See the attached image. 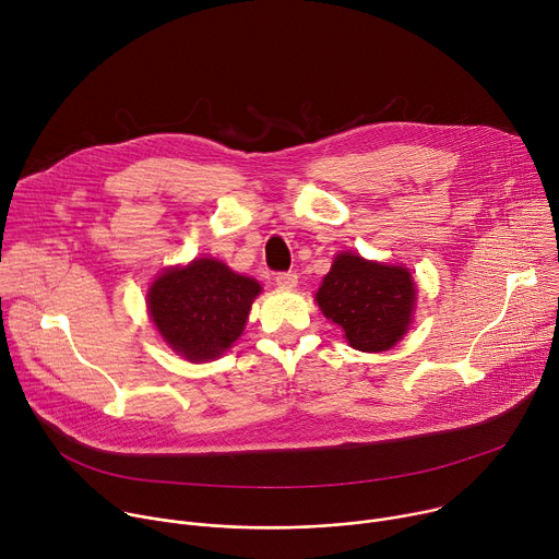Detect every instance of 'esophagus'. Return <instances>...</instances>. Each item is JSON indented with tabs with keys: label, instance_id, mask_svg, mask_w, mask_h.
Listing matches in <instances>:
<instances>
[{
	"label": "esophagus",
	"instance_id": "obj_1",
	"mask_svg": "<svg viewBox=\"0 0 559 559\" xmlns=\"http://www.w3.org/2000/svg\"><path fill=\"white\" fill-rule=\"evenodd\" d=\"M274 281H276V285H278V287L292 289V287H296V283H298V276H296L294 272H278Z\"/></svg>",
	"mask_w": 559,
	"mask_h": 559
}]
</instances>
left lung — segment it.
<instances>
[{
    "instance_id": "8db88e82",
    "label": "left lung",
    "mask_w": 559,
    "mask_h": 559,
    "mask_svg": "<svg viewBox=\"0 0 559 559\" xmlns=\"http://www.w3.org/2000/svg\"><path fill=\"white\" fill-rule=\"evenodd\" d=\"M316 300L354 349L384 352L409 330L416 285L401 265H380L345 252L336 257Z\"/></svg>"
}]
</instances>
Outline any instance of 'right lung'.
<instances>
[{"mask_svg": "<svg viewBox=\"0 0 559 559\" xmlns=\"http://www.w3.org/2000/svg\"><path fill=\"white\" fill-rule=\"evenodd\" d=\"M259 292L254 278L234 274L221 261L199 259L158 276L147 292V309L175 352L192 362H205L243 334Z\"/></svg>", "mask_w": 559, "mask_h": 559, "instance_id": "add662e5", "label": "right lung"}]
</instances>
